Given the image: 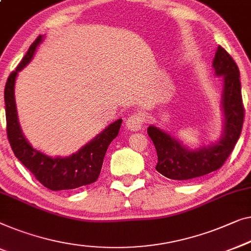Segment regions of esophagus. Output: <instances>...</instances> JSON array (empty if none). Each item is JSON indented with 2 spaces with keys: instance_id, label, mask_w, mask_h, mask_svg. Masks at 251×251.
Here are the masks:
<instances>
[{
  "instance_id": "esophagus-1",
  "label": "esophagus",
  "mask_w": 251,
  "mask_h": 251,
  "mask_svg": "<svg viewBox=\"0 0 251 251\" xmlns=\"http://www.w3.org/2000/svg\"><path fill=\"white\" fill-rule=\"evenodd\" d=\"M143 122H144V119L141 118L140 114H132L130 115L128 120L126 121V129L130 130V131L136 132V131H139L141 129Z\"/></svg>"
}]
</instances>
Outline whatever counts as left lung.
<instances>
[{"instance_id":"8db88e82","label":"left lung","mask_w":251,"mask_h":251,"mask_svg":"<svg viewBox=\"0 0 251 251\" xmlns=\"http://www.w3.org/2000/svg\"><path fill=\"white\" fill-rule=\"evenodd\" d=\"M212 67L216 77L223 78L221 99L223 130L219 139L192 150L173 133L158 126L151 125L147 129L157 152L156 171L168 179L191 180L219 170L230 156L241 134L245 111L239 69L230 54L221 46H217Z\"/></svg>"}]
</instances>
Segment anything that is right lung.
I'll list each match as a JSON object with an SVG mask.
<instances>
[{"label": "right lung", "mask_w": 251, "mask_h": 251, "mask_svg": "<svg viewBox=\"0 0 251 251\" xmlns=\"http://www.w3.org/2000/svg\"><path fill=\"white\" fill-rule=\"evenodd\" d=\"M44 36H39L32 43L16 71L9 75L6 81L4 89L6 132L16 157L34 174L43 186L53 191L69 190L94 183L99 179L107 147L112 140L117 138L122 119L107 126L94 139L70 156L52 157L29 144L18 120L14 87L18 74L32 60Z\"/></svg>", "instance_id": "right-lung-1"}]
</instances>
